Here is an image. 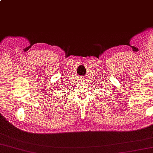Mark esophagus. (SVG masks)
Returning <instances> with one entry per match:
<instances>
[{
	"label": "esophagus",
	"mask_w": 153,
	"mask_h": 153,
	"mask_svg": "<svg viewBox=\"0 0 153 153\" xmlns=\"http://www.w3.org/2000/svg\"><path fill=\"white\" fill-rule=\"evenodd\" d=\"M83 79V78H81V79Z\"/></svg>",
	"instance_id": "34e87169"
}]
</instances>
